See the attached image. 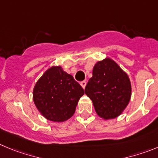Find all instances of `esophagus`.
Wrapping results in <instances>:
<instances>
[{
  "mask_svg": "<svg viewBox=\"0 0 158 158\" xmlns=\"http://www.w3.org/2000/svg\"><path fill=\"white\" fill-rule=\"evenodd\" d=\"M80 85L82 86V87L83 88V89H85V87H86V81H82V82H80Z\"/></svg>",
  "mask_w": 158,
  "mask_h": 158,
  "instance_id": "esophagus-1",
  "label": "esophagus"
}]
</instances>
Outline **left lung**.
<instances>
[{
  "label": "left lung",
  "mask_w": 158,
  "mask_h": 158,
  "mask_svg": "<svg viewBox=\"0 0 158 158\" xmlns=\"http://www.w3.org/2000/svg\"><path fill=\"white\" fill-rule=\"evenodd\" d=\"M98 116L104 120L122 114L129 104L132 86L129 76L111 58L97 61L85 88Z\"/></svg>",
  "instance_id": "obj_1"
}]
</instances>
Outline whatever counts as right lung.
Masks as SVG:
<instances>
[{"instance_id":"add662e5","label":"right lung","mask_w":158,"mask_h":158,"mask_svg":"<svg viewBox=\"0 0 158 158\" xmlns=\"http://www.w3.org/2000/svg\"><path fill=\"white\" fill-rule=\"evenodd\" d=\"M83 95L82 86L60 65L51 66L46 71L32 90L37 110L45 118L54 122L72 118Z\"/></svg>"}]
</instances>
